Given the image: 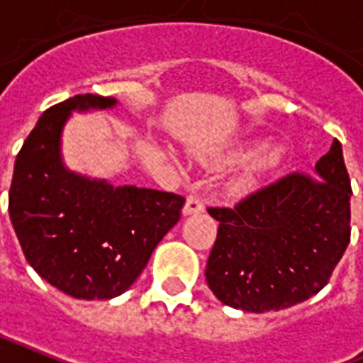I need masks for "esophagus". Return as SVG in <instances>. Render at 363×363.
<instances>
[{
  "label": "esophagus",
  "instance_id": "1",
  "mask_svg": "<svg viewBox=\"0 0 363 363\" xmlns=\"http://www.w3.org/2000/svg\"><path fill=\"white\" fill-rule=\"evenodd\" d=\"M203 203H201L200 198H196V196H188L186 198V203H184V207H182V215L184 217H188V215H200V213H203Z\"/></svg>",
  "mask_w": 363,
  "mask_h": 363
}]
</instances>
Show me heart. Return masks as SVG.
Returning a JSON list of instances; mask_svg holds the SVG:
<instances>
[{"label": "heart", "instance_id": "1", "mask_svg": "<svg viewBox=\"0 0 363 363\" xmlns=\"http://www.w3.org/2000/svg\"><path fill=\"white\" fill-rule=\"evenodd\" d=\"M215 160L223 165L244 162L242 167L225 181V192L232 198H242L253 192L262 177L280 165L281 150L278 146H262L261 143L253 140V143L230 146L225 152H220Z\"/></svg>", "mask_w": 363, "mask_h": 363}]
</instances>
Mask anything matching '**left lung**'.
<instances>
[{
  "label": "left lung",
  "instance_id": "obj_1",
  "mask_svg": "<svg viewBox=\"0 0 363 363\" xmlns=\"http://www.w3.org/2000/svg\"><path fill=\"white\" fill-rule=\"evenodd\" d=\"M312 174L291 173L234 209H209L218 230L206 280L220 303L261 314L328 286L350 242L352 190L337 138Z\"/></svg>",
  "mask_w": 363,
  "mask_h": 363
}]
</instances>
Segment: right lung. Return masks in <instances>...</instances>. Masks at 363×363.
Instances as JSON below:
<instances>
[{
	"label": "right lung",
	"mask_w": 363,
	"mask_h": 363,
	"mask_svg": "<svg viewBox=\"0 0 363 363\" xmlns=\"http://www.w3.org/2000/svg\"><path fill=\"white\" fill-rule=\"evenodd\" d=\"M116 104L114 96L87 93L45 110L16 156L9 190L11 223L28 264L85 301L127 291L184 206L173 192L114 186L66 167L60 143L72 112Z\"/></svg>",
	"instance_id": "1"
}]
</instances>
